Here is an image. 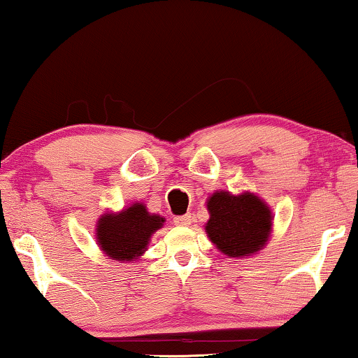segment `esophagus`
I'll list each match as a JSON object with an SVG mask.
<instances>
[{
  "instance_id": "1",
  "label": "esophagus",
  "mask_w": 358,
  "mask_h": 358,
  "mask_svg": "<svg viewBox=\"0 0 358 358\" xmlns=\"http://www.w3.org/2000/svg\"><path fill=\"white\" fill-rule=\"evenodd\" d=\"M175 223L181 227H188L191 225V213H185V215H180V217H175Z\"/></svg>"
}]
</instances>
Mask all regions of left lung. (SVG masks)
<instances>
[{"label": "left lung", "instance_id": "8db88e82", "mask_svg": "<svg viewBox=\"0 0 358 358\" xmlns=\"http://www.w3.org/2000/svg\"><path fill=\"white\" fill-rule=\"evenodd\" d=\"M210 218L206 230L210 241L230 257L262 249L271 228V213L257 196L213 193L207 202Z\"/></svg>", "mask_w": 358, "mask_h": 358}]
</instances>
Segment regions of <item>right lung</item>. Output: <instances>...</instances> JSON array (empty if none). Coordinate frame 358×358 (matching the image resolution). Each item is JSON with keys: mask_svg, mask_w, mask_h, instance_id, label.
<instances>
[{"mask_svg": "<svg viewBox=\"0 0 358 358\" xmlns=\"http://www.w3.org/2000/svg\"><path fill=\"white\" fill-rule=\"evenodd\" d=\"M164 218L151 215L143 204H133L117 215H104L96 228L101 249L114 260H131L145 252L151 234Z\"/></svg>", "mask_w": 358, "mask_h": 358, "instance_id": "obj_1", "label": "right lung"}]
</instances>
